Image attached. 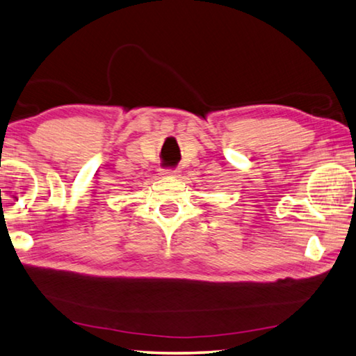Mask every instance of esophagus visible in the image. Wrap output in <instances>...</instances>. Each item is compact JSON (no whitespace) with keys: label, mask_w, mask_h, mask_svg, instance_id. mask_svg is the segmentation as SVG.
Segmentation results:
<instances>
[{"label":"esophagus","mask_w":356,"mask_h":356,"mask_svg":"<svg viewBox=\"0 0 356 356\" xmlns=\"http://www.w3.org/2000/svg\"><path fill=\"white\" fill-rule=\"evenodd\" d=\"M179 170H172V168H170V170H163V176L165 177H177L179 176Z\"/></svg>","instance_id":"esophagus-1"}]
</instances>
